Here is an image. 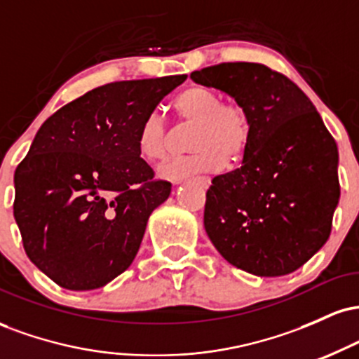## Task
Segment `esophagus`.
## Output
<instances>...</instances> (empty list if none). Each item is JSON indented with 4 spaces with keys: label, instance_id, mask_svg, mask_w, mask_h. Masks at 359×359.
Masks as SVG:
<instances>
[{
    "label": "esophagus",
    "instance_id": "1",
    "mask_svg": "<svg viewBox=\"0 0 359 359\" xmlns=\"http://www.w3.org/2000/svg\"><path fill=\"white\" fill-rule=\"evenodd\" d=\"M196 180H197V182H199V184H203L204 187H208V185L211 184V179H209V177H197Z\"/></svg>",
    "mask_w": 359,
    "mask_h": 359
}]
</instances>
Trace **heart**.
<instances>
[{
    "instance_id": "b5f03b06",
    "label": "heart",
    "mask_w": 359,
    "mask_h": 359,
    "mask_svg": "<svg viewBox=\"0 0 359 359\" xmlns=\"http://www.w3.org/2000/svg\"><path fill=\"white\" fill-rule=\"evenodd\" d=\"M175 109L182 121L194 123L189 142L194 151L162 163L158 174L163 179L182 180L194 174L216 172L224 160L238 162L248 150L253 118L243 102H222L217 90L194 84L177 96ZM137 145L147 160H162L167 155L168 126L160 111H150L143 118Z\"/></svg>"
}]
</instances>
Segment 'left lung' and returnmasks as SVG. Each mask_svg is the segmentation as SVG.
I'll return each mask as SVG.
<instances>
[{
	"instance_id": "8db88e82",
	"label": "left lung",
	"mask_w": 359,
	"mask_h": 359,
	"mask_svg": "<svg viewBox=\"0 0 359 359\" xmlns=\"http://www.w3.org/2000/svg\"><path fill=\"white\" fill-rule=\"evenodd\" d=\"M224 90L253 118L243 165L212 179L204 228L226 262L282 277L327 241L339 201L337 147L295 82L257 62H222L191 74Z\"/></svg>"
}]
</instances>
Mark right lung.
<instances>
[{
    "instance_id": "1",
    "label": "right lung",
    "mask_w": 359,
    "mask_h": 359,
    "mask_svg": "<svg viewBox=\"0 0 359 359\" xmlns=\"http://www.w3.org/2000/svg\"><path fill=\"white\" fill-rule=\"evenodd\" d=\"M187 76L100 86L57 109L15 170L13 214L27 257L57 285L93 290L137 257L172 184L138 151L143 118Z\"/></svg>"
}]
</instances>
